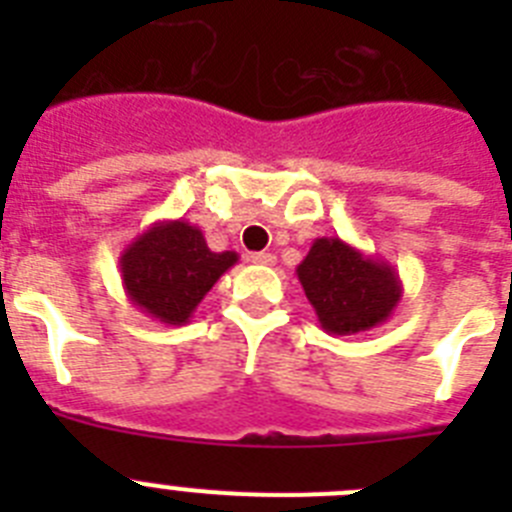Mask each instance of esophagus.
<instances>
[{
  "instance_id": "1",
  "label": "esophagus",
  "mask_w": 512,
  "mask_h": 512,
  "mask_svg": "<svg viewBox=\"0 0 512 512\" xmlns=\"http://www.w3.org/2000/svg\"><path fill=\"white\" fill-rule=\"evenodd\" d=\"M251 261L253 264H261V266H274L277 264V256H274V253L259 251V253H251Z\"/></svg>"
}]
</instances>
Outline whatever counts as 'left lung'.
Instances as JSON below:
<instances>
[{
	"instance_id": "8db88e82",
	"label": "left lung",
	"mask_w": 512,
	"mask_h": 512,
	"mask_svg": "<svg viewBox=\"0 0 512 512\" xmlns=\"http://www.w3.org/2000/svg\"><path fill=\"white\" fill-rule=\"evenodd\" d=\"M297 279L330 336H354L387 323L402 300L395 266L341 238H315Z\"/></svg>"
}]
</instances>
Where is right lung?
<instances>
[{
	"label": "right lung",
	"instance_id": "add662e5",
	"mask_svg": "<svg viewBox=\"0 0 512 512\" xmlns=\"http://www.w3.org/2000/svg\"><path fill=\"white\" fill-rule=\"evenodd\" d=\"M238 253H215L187 220H158L120 253V277L128 300L166 325H184Z\"/></svg>",
	"mask_w": 512,
	"mask_h": 512
}]
</instances>
